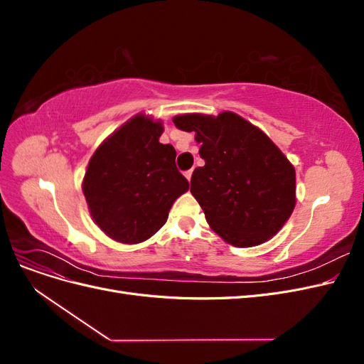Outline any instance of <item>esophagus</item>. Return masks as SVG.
Segmentation results:
<instances>
[{
    "label": "esophagus",
    "instance_id": "esophagus-1",
    "mask_svg": "<svg viewBox=\"0 0 364 364\" xmlns=\"http://www.w3.org/2000/svg\"><path fill=\"white\" fill-rule=\"evenodd\" d=\"M191 176H193V170H188V171H185V178L188 179V182L191 181Z\"/></svg>",
    "mask_w": 364,
    "mask_h": 364
}]
</instances>
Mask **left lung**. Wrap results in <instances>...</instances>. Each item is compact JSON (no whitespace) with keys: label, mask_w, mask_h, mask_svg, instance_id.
Returning a JSON list of instances; mask_svg holds the SVG:
<instances>
[{"label":"left lung","mask_w":364,"mask_h":364,"mask_svg":"<svg viewBox=\"0 0 364 364\" xmlns=\"http://www.w3.org/2000/svg\"><path fill=\"white\" fill-rule=\"evenodd\" d=\"M173 123L196 132L200 144L205 165L193 171L191 194L211 229L235 247L277 235L296 205V173L273 141L234 112L185 114Z\"/></svg>","instance_id":"obj_1"}]
</instances>
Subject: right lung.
Wrapping results in <instances>:
<instances>
[{
  "label": "right lung",
  "mask_w": 364,
  "mask_h": 364,
  "mask_svg": "<svg viewBox=\"0 0 364 364\" xmlns=\"http://www.w3.org/2000/svg\"><path fill=\"white\" fill-rule=\"evenodd\" d=\"M161 121L130 118L106 138L87 164L83 194L94 223L115 241L136 245L165 225L170 208L188 191L176 168V150L161 144Z\"/></svg>",
  "instance_id": "add662e5"
}]
</instances>
